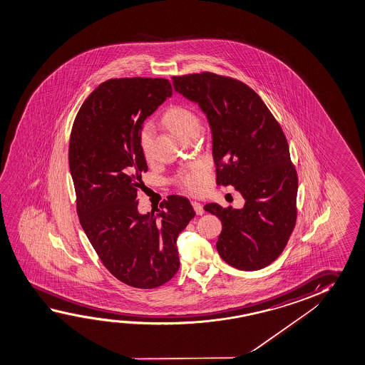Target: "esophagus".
<instances>
[{"instance_id": "obj_1", "label": "esophagus", "mask_w": 365, "mask_h": 365, "mask_svg": "<svg viewBox=\"0 0 365 365\" xmlns=\"http://www.w3.org/2000/svg\"><path fill=\"white\" fill-rule=\"evenodd\" d=\"M191 205H192V208H194L197 215H202V213H204V209H202V205L200 202H191Z\"/></svg>"}]
</instances>
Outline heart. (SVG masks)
I'll return each mask as SVG.
<instances>
[{
    "label": "heart",
    "mask_w": 365,
    "mask_h": 365,
    "mask_svg": "<svg viewBox=\"0 0 365 365\" xmlns=\"http://www.w3.org/2000/svg\"><path fill=\"white\" fill-rule=\"evenodd\" d=\"M163 122L166 127L173 130L180 138L186 139L189 135L199 133L200 119L197 113L185 105L170 106L163 113ZM153 139V127L150 123H145L139 130V147L145 158H150V148ZM208 181L207 168L202 163H191L181 168L175 176V182L190 192H202Z\"/></svg>",
    "instance_id": "1"
}]
</instances>
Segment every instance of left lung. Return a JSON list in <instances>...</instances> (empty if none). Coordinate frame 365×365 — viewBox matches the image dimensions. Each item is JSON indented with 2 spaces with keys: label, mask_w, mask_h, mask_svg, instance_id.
Here are the masks:
<instances>
[{
  "label": "left lung",
  "mask_w": 365,
  "mask_h": 365,
  "mask_svg": "<svg viewBox=\"0 0 365 365\" xmlns=\"http://www.w3.org/2000/svg\"><path fill=\"white\" fill-rule=\"evenodd\" d=\"M173 83L207 114L217 184L235 186L246 200L242 209L204 207L222 220L220 257L246 272L270 265L297 222L298 176L283 129L260 96L233 77L200 72L174 76Z\"/></svg>",
  "instance_id": "1"
}]
</instances>
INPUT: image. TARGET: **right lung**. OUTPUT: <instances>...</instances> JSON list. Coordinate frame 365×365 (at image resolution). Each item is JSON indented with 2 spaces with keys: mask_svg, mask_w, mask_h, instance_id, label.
<instances>
[{
  "mask_svg": "<svg viewBox=\"0 0 365 365\" xmlns=\"http://www.w3.org/2000/svg\"><path fill=\"white\" fill-rule=\"evenodd\" d=\"M171 95L166 78H110L88 95L71 130L68 163L82 228L111 275L139 289L174 278L176 238L195 215L181 195L138 212L137 191L148 171L139 130Z\"/></svg>",
  "mask_w": 365,
  "mask_h": 365,
  "instance_id": "1",
  "label": "right lung"
}]
</instances>
